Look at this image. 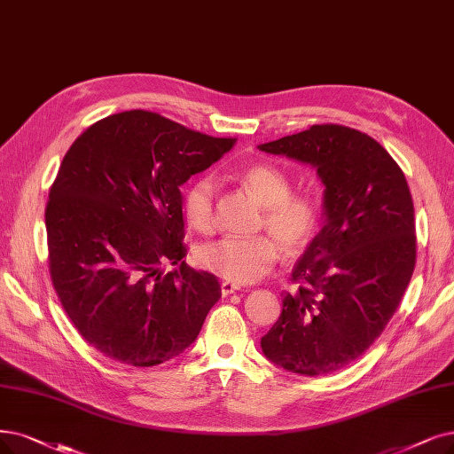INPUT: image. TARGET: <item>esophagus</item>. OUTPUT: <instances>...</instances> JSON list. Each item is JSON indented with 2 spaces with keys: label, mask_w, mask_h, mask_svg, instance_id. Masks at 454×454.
Here are the masks:
<instances>
[{
  "label": "esophagus",
  "mask_w": 454,
  "mask_h": 454,
  "mask_svg": "<svg viewBox=\"0 0 454 454\" xmlns=\"http://www.w3.org/2000/svg\"><path fill=\"white\" fill-rule=\"evenodd\" d=\"M237 290H240L239 285H234L232 281H222V294L223 296H229L232 293H237Z\"/></svg>",
  "instance_id": "obj_1"
}]
</instances>
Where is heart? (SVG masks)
<instances>
[{"mask_svg": "<svg viewBox=\"0 0 454 454\" xmlns=\"http://www.w3.org/2000/svg\"><path fill=\"white\" fill-rule=\"evenodd\" d=\"M244 184L264 205L262 222L288 255L301 251L320 225V205L313 195L290 193L288 176L271 166H251L242 173ZM215 183L199 176L183 197L188 223L201 232L214 227ZM278 243L268 234L257 237H223L205 244L197 253L203 268L234 283H253L266 276L278 261Z\"/></svg>", "mask_w": 454, "mask_h": 454, "instance_id": "heart-1", "label": "heart"}]
</instances>
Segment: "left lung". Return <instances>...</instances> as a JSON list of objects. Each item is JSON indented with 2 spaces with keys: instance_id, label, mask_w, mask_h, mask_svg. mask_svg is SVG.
Wrapping results in <instances>:
<instances>
[{
  "instance_id": "obj_1",
  "label": "left lung",
  "mask_w": 454,
  "mask_h": 454,
  "mask_svg": "<svg viewBox=\"0 0 454 454\" xmlns=\"http://www.w3.org/2000/svg\"><path fill=\"white\" fill-rule=\"evenodd\" d=\"M259 149L317 169L325 217L261 348L285 371L330 374L382 335L404 296L417 246L411 193L382 145L348 126L315 124Z\"/></svg>"
}]
</instances>
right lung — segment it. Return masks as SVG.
<instances>
[{"instance_id": "obj_1", "label": "right lung", "mask_w": 454, "mask_h": 454, "mask_svg": "<svg viewBox=\"0 0 454 454\" xmlns=\"http://www.w3.org/2000/svg\"><path fill=\"white\" fill-rule=\"evenodd\" d=\"M237 143L153 112L115 114L65 154L46 205L48 266L65 313L104 356L154 367L183 354L222 298L183 259L180 186ZM177 270L163 271V266Z\"/></svg>"}]
</instances>
